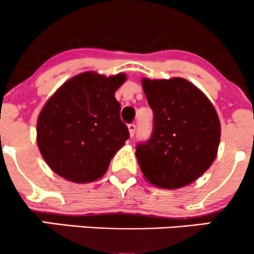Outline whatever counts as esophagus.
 <instances>
[{
  "label": "esophagus",
  "mask_w": 254,
  "mask_h": 254,
  "mask_svg": "<svg viewBox=\"0 0 254 254\" xmlns=\"http://www.w3.org/2000/svg\"><path fill=\"white\" fill-rule=\"evenodd\" d=\"M127 129H129L130 137H132L133 135H135V132H136V125L135 124H130L129 127H127Z\"/></svg>",
  "instance_id": "34e87169"
}]
</instances>
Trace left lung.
Segmentation results:
<instances>
[{
    "label": "left lung",
    "mask_w": 254,
    "mask_h": 254,
    "mask_svg": "<svg viewBox=\"0 0 254 254\" xmlns=\"http://www.w3.org/2000/svg\"><path fill=\"white\" fill-rule=\"evenodd\" d=\"M141 82L154 112L151 138L136 149L144 179L167 190L190 185L217 156L221 123L216 110L183 77H143Z\"/></svg>",
    "instance_id": "left-lung-1"
}]
</instances>
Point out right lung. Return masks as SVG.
I'll return each instance as SVG.
<instances>
[{
  "label": "right lung",
  "instance_id": "add662e5",
  "mask_svg": "<svg viewBox=\"0 0 254 254\" xmlns=\"http://www.w3.org/2000/svg\"><path fill=\"white\" fill-rule=\"evenodd\" d=\"M127 74L84 71L65 81L40 111L37 144L55 173L68 182L100 179L129 138L115 97Z\"/></svg>",
  "mask_w": 254,
  "mask_h": 254
}]
</instances>
